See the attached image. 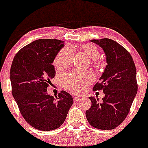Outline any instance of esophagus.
Segmentation results:
<instances>
[{"label": "esophagus", "mask_w": 148, "mask_h": 148, "mask_svg": "<svg viewBox=\"0 0 148 148\" xmlns=\"http://www.w3.org/2000/svg\"><path fill=\"white\" fill-rule=\"evenodd\" d=\"M73 99H74V102H78V100H79V98L78 97H76V96H74V98H73Z\"/></svg>", "instance_id": "obj_1"}]
</instances>
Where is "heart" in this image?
<instances>
[{
	"label": "heart",
	"instance_id": "1",
	"mask_svg": "<svg viewBox=\"0 0 148 148\" xmlns=\"http://www.w3.org/2000/svg\"><path fill=\"white\" fill-rule=\"evenodd\" d=\"M80 50L93 63H98L97 59L100 56V51L94 45L90 44L83 45ZM72 48H63L56 55L53 64L59 70L67 68L72 62ZM92 81L93 76L89 73L75 72L70 75H65L63 77L64 87L74 93H80L84 91Z\"/></svg>",
	"mask_w": 148,
	"mask_h": 148
}]
</instances>
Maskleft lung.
Instances as JSON below:
<instances>
[{"label":"left lung","instance_id":"left-lung-1","mask_svg":"<svg viewBox=\"0 0 148 148\" xmlns=\"http://www.w3.org/2000/svg\"><path fill=\"white\" fill-rule=\"evenodd\" d=\"M104 50L107 65L93 90H103L101 102L89 97L91 106L85 112L88 122L94 128L112 130L124 121L137 93L136 70L130 54L108 38L92 40Z\"/></svg>","mask_w":148,"mask_h":148}]
</instances>
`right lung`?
<instances>
[{"instance_id": "1", "label": "right lung", "mask_w": 148, "mask_h": 148, "mask_svg": "<svg viewBox=\"0 0 148 148\" xmlns=\"http://www.w3.org/2000/svg\"><path fill=\"white\" fill-rule=\"evenodd\" d=\"M63 46V41L40 39L20 50L13 60L12 95L24 119L37 130L48 131L60 127L73 104L66 91H61L56 98L47 93L56 73L52 63Z\"/></svg>"}]
</instances>
